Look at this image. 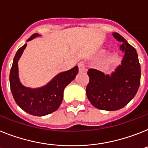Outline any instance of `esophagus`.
<instances>
[{
    "mask_svg": "<svg viewBox=\"0 0 148 148\" xmlns=\"http://www.w3.org/2000/svg\"><path fill=\"white\" fill-rule=\"evenodd\" d=\"M78 66H79V71L80 73L84 72L85 70V64H84V63L83 61L79 62V64H78Z\"/></svg>",
    "mask_w": 148,
    "mask_h": 148,
    "instance_id": "1",
    "label": "esophagus"
}]
</instances>
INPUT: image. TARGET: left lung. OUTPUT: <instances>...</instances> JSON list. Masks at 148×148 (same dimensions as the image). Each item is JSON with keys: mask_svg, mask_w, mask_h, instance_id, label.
I'll use <instances>...</instances> for the list:
<instances>
[{"mask_svg": "<svg viewBox=\"0 0 148 148\" xmlns=\"http://www.w3.org/2000/svg\"><path fill=\"white\" fill-rule=\"evenodd\" d=\"M114 37L122 42L120 50L125 53L121 65L111 75L95 69H89V83L86 93L97 108L115 111L127 106L137 93L141 81V66L134 47L123 36L113 33Z\"/></svg>", "mask_w": 148, "mask_h": 148, "instance_id": "1", "label": "left lung"}]
</instances>
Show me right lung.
Wrapping results in <instances>:
<instances>
[{
    "label": "right lung",
    "instance_id": "right-lung-1",
    "mask_svg": "<svg viewBox=\"0 0 148 148\" xmlns=\"http://www.w3.org/2000/svg\"><path fill=\"white\" fill-rule=\"evenodd\" d=\"M38 36L33 34L27 41ZM26 44L21 46L14 57L10 73V83L12 94L16 103L21 109L35 116L51 114L59 108L64 98V88L75 79L79 72L77 66L68 71L57 75L45 87L38 89L25 88L20 83L18 75V60L21 57Z\"/></svg>",
    "mask_w": 148,
    "mask_h": 148
}]
</instances>
